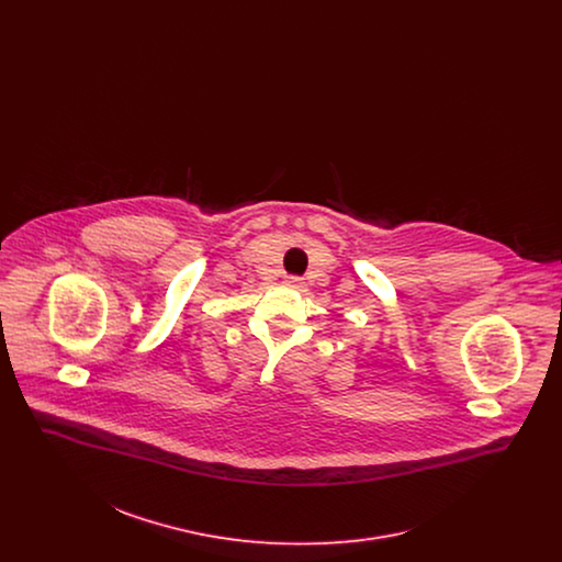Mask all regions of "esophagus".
<instances>
[{
	"mask_svg": "<svg viewBox=\"0 0 562 562\" xmlns=\"http://www.w3.org/2000/svg\"><path fill=\"white\" fill-rule=\"evenodd\" d=\"M286 282H289L291 286H294V289H303V284H305V282H303V278H299V276H289V278H286Z\"/></svg>",
	"mask_w": 562,
	"mask_h": 562,
	"instance_id": "obj_1",
	"label": "esophagus"
}]
</instances>
